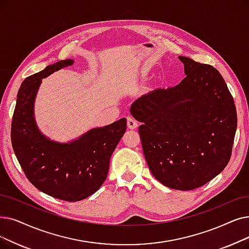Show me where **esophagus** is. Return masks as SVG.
Wrapping results in <instances>:
<instances>
[{
	"instance_id": "esophagus-1",
	"label": "esophagus",
	"mask_w": 249,
	"mask_h": 249,
	"mask_svg": "<svg viewBox=\"0 0 249 249\" xmlns=\"http://www.w3.org/2000/svg\"><path fill=\"white\" fill-rule=\"evenodd\" d=\"M127 125L130 129H135L138 125V122L135 118H133L131 116H128L127 117Z\"/></svg>"
}]
</instances>
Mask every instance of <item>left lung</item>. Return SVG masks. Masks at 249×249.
I'll list each match as a JSON object with an SVG mask.
<instances>
[{"instance_id":"8db88e82","label":"left lung","mask_w":249,"mask_h":249,"mask_svg":"<svg viewBox=\"0 0 249 249\" xmlns=\"http://www.w3.org/2000/svg\"><path fill=\"white\" fill-rule=\"evenodd\" d=\"M179 60L186 77L142 95L130 112L142 122L138 132L151 174L169 188L192 190L228 165L237 113L217 69L187 57Z\"/></svg>"}]
</instances>
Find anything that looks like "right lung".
Instances as JSON below:
<instances>
[{"label":"right lung","instance_id":"1","mask_svg":"<svg viewBox=\"0 0 249 249\" xmlns=\"http://www.w3.org/2000/svg\"><path fill=\"white\" fill-rule=\"evenodd\" d=\"M66 59L25 78L17 94L11 140L27 179L38 190L66 201L90 196L105 182L110 159L126 131V118L93 128L68 143L42 134L35 119V101L41 79L73 65Z\"/></svg>","mask_w":249,"mask_h":249}]
</instances>
